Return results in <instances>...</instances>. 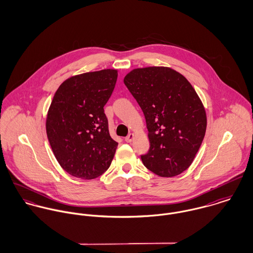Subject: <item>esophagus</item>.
I'll return each instance as SVG.
<instances>
[{
    "label": "esophagus",
    "instance_id": "34e87169",
    "mask_svg": "<svg viewBox=\"0 0 253 253\" xmlns=\"http://www.w3.org/2000/svg\"><path fill=\"white\" fill-rule=\"evenodd\" d=\"M133 137H134L133 133H129L127 136H126V137H125V140H126V142H131V141H132V139H133Z\"/></svg>",
    "mask_w": 253,
    "mask_h": 253
}]
</instances>
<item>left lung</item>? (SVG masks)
Returning a JSON list of instances; mask_svg holds the SVG:
<instances>
[{
	"label": "left lung",
	"mask_w": 253,
	"mask_h": 253,
	"mask_svg": "<svg viewBox=\"0 0 253 253\" xmlns=\"http://www.w3.org/2000/svg\"><path fill=\"white\" fill-rule=\"evenodd\" d=\"M124 83L144 114L150 149L145 167L162 177L176 176L192 164L207 129L206 111L187 79L168 67L128 73Z\"/></svg>",
	"instance_id": "left-lung-1"
}]
</instances>
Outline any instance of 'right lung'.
<instances>
[{
	"instance_id": "1",
	"label": "right lung",
	"mask_w": 253,
	"mask_h": 253,
	"mask_svg": "<svg viewBox=\"0 0 253 253\" xmlns=\"http://www.w3.org/2000/svg\"><path fill=\"white\" fill-rule=\"evenodd\" d=\"M118 73L101 70L66 80L56 90L46 118V134L62 169L75 177L93 179L105 172L118 142L109 133L104 106Z\"/></svg>"
}]
</instances>
